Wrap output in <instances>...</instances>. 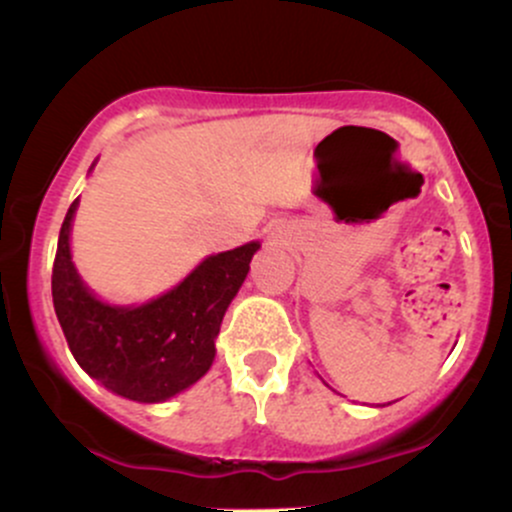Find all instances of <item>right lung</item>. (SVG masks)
Returning <instances> with one entry per match:
<instances>
[{"label":"right lung","instance_id":"1","mask_svg":"<svg viewBox=\"0 0 512 512\" xmlns=\"http://www.w3.org/2000/svg\"><path fill=\"white\" fill-rule=\"evenodd\" d=\"M67 209L53 265V306L72 357L104 389L138 403H162L209 372L226 308L243 286L260 243L206 257L167 294L143 306L99 301L72 265Z\"/></svg>","mask_w":512,"mask_h":512}]
</instances>
